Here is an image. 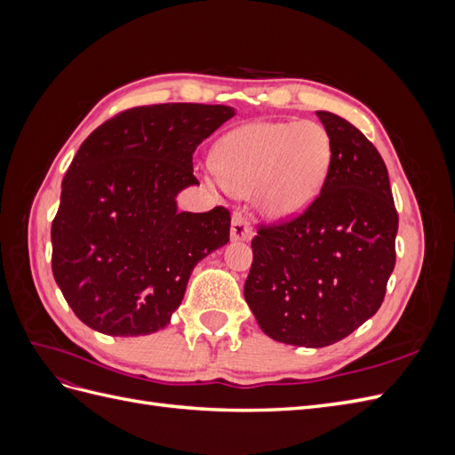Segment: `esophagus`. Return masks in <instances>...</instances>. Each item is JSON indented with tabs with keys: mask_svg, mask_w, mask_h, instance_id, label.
Instances as JSON below:
<instances>
[{
	"mask_svg": "<svg viewBox=\"0 0 455 455\" xmlns=\"http://www.w3.org/2000/svg\"><path fill=\"white\" fill-rule=\"evenodd\" d=\"M252 235V228L241 212H235L231 218V239L233 241H246Z\"/></svg>",
	"mask_w": 455,
	"mask_h": 455,
	"instance_id": "esophagus-1",
	"label": "esophagus"
}]
</instances>
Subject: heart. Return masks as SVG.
I'll return each instance as SVG.
<instances>
[{"label": "heart", "instance_id": "b5f03b06", "mask_svg": "<svg viewBox=\"0 0 455 455\" xmlns=\"http://www.w3.org/2000/svg\"><path fill=\"white\" fill-rule=\"evenodd\" d=\"M332 146L319 123H249L228 132L214 149L212 186L241 196L254 194L256 204L273 218L299 212L324 182Z\"/></svg>", "mask_w": 455, "mask_h": 455}]
</instances>
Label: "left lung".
<instances>
[{
    "mask_svg": "<svg viewBox=\"0 0 455 455\" xmlns=\"http://www.w3.org/2000/svg\"><path fill=\"white\" fill-rule=\"evenodd\" d=\"M332 157L304 212L258 224L244 299L275 341L326 347L374 315L395 267L398 214L387 167L349 121L316 112Z\"/></svg>",
    "mask_w": 455,
    "mask_h": 455,
    "instance_id": "1",
    "label": "left lung"
}]
</instances>
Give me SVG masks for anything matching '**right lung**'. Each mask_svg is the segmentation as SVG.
<instances>
[{
    "instance_id": "1",
    "label": "right lung",
    "mask_w": 455,
    "mask_h": 455,
    "mask_svg": "<svg viewBox=\"0 0 455 455\" xmlns=\"http://www.w3.org/2000/svg\"><path fill=\"white\" fill-rule=\"evenodd\" d=\"M229 117L220 104L140 106L81 144L51 226L54 281L81 323L125 338L171 323L197 261L229 241L226 206L176 211L199 184L196 148Z\"/></svg>"
}]
</instances>
